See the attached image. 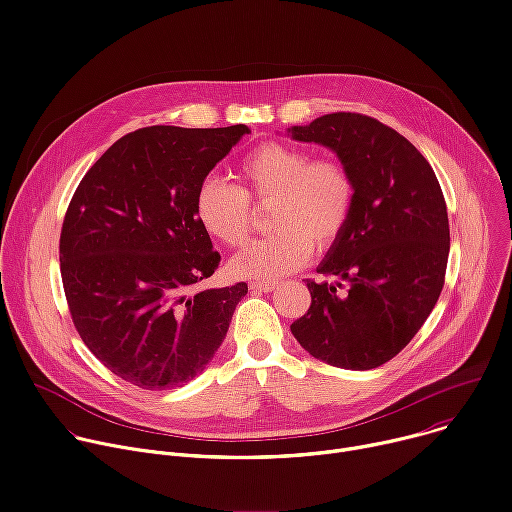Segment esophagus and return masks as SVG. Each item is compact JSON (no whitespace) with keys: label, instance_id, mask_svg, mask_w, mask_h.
<instances>
[{"label":"esophagus","instance_id":"esophagus-1","mask_svg":"<svg viewBox=\"0 0 512 512\" xmlns=\"http://www.w3.org/2000/svg\"><path fill=\"white\" fill-rule=\"evenodd\" d=\"M249 288H251L253 292H271V290H275V284H273V282L255 280V282H251V284H249Z\"/></svg>","mask_w":512,"mask_h":512}]
</instances>
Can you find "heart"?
<instances>
[{
	"label": "heart",
	"mask_w": 512,
	"mask_h": 512,
	"mask_svg": "<svg viewBox=\"0 0 512 512\" xmlns=\"http://www.w3.org/2000/svg\"><path fill=\"white\" fill-rule=\"evenodd\" d=\"M239 188L208 177L200 183L194 210L200 226L222 245H241L251 232L255 206L269 208L271 237L247 245L230 259L232 275L277 280L308 263L312 249H331L347 230L357 181L339 157H316L298 145L263 143L239 167Z\"/></svg>",
	"instance_id": "1"
}]
</instances>
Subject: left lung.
<instances>
[{
    "mask_svg": "<svg viewBox=\"0 0 512 512\" xmlns=\"http://www.w3.org/2000/svg\"><path fill=\"white\" fill-rule=\"evenodd\" d=\"M292 136L333 149L357 181L351 222L318 267L341 282L306 280L312 304L292 335L329 365L380 367L412 341L441 296L449 257L441 185L408 138L365 114L320 116Z\"/></svg>",
    "mask_w": 512,
    "mask_h": 512,
    "instance_id": "obj_1",
    "label": "left lung"
}]
</instances>
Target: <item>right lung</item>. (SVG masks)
I'll use <instances>...</instances> for the list:
<instances>
[{"label": "right lung", "instance_id": "add662e5", "mask_svg": "<svg viewBox=\"0 0 512 512\" xmlns=\"http://www.w3.org/2000/svg\"><path fill=\"white\" fill-rule=\"evenodd\" d=\"M243 134L245 124L138 128L91 165L69 202L59 259L73 324L138 388L171 390L202 374L249 290H192L220 263L196 192Z\"/></svg>", "mask_w": 512, "mask_h": 512}]
</instances>
